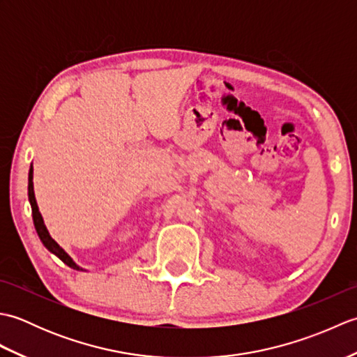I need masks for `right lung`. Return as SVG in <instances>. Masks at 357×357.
I'll list each match as a JSON object with an SVG mask.
<instances>
[{
    "label": "right lung",
    "instance_id": "add662e5",
    "mask_svg": "<svg viewBox=\"0 0 357 357\" xmlns=\"http://www.w3.org/2000/svg\"><path fill=\"white\" fill-rule=\"evenodd\" d=\"M29 201H30V206H32V216H33V224H35V229H36V233L38 236H40L41 242L44 244V247L49 250V252H52L53 255H56L59 259H61L66 265H69V267L75 268V270H81L77 264H75L70 256L67 255L64 250L59 247L55 241H53L50 238V234L47 231V229H45L44 225V221H43V216L40 213V210H38V206H36V199H35V193H33V169L30 167L29 170Z\"/></svg>",
    "mask_w": 357,
    "mask_h": 357
}]
</instances>
